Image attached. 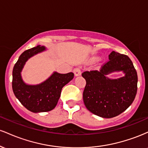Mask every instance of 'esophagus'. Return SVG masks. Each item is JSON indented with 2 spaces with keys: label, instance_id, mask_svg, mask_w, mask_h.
Returning a JSON list of instances; mask_svg holds the SVG:
<instances>
[{
  "label": "esophagus",
  "instance_id": "34e87169",
  "mask_svg": "<svg viewBox=\"0 0 148 148\" xmlns=\"http://www.w3.org/2000/svg\"><path fill=\"white\" fill-rule=\"evenodd\" d=\"M73 72H74V75H75L76 76H80L81 74V69H80L79 67H76V68H74V70H73Z\"/></svg>",
  "mask_w": 148,
  "mask_h": 148
}]
</instances>
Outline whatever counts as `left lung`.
Wrapping results in <instances>:
<instances>
[{
    "label": "left lung",
    "mask_w": 148,
    "mask_h": 148,
    "mask_svg": "<svg viewBox=\"0 0 148 148\" xmlns=\"http://www.w3.org/2000/svg\"><path fill=\"white\" fill-rule=\"evenodd\" d=\"M108 59L99 71L82 73L86 81L83 92L85 106L93 114L105 118L120 115L132 104L138 83L136 70L127 56L112 51ZM115 71H123L125 76L118 79L106 77V75Z\"/></svg>",
    "instance_id": "8db88e82"
}]
</instances>
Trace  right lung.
<instances>
[{
  "label": "right lung",
  "mask_w": 148,
  "mask_h": 148,
  "mask_svg": "<svg viewBox=\"0 0 148 148\" xmlns=\"http://www.w3.org/2000/svg\"><path fill=\"white\" fill-rule=\"evenodd\" d=\"M45 50V47L39 45L25 51L18 58L12 71V90L14 95L25 108L33 113L53 109L60 97L62 88L74 78L72 72H54L47 81L40 85L28 86L24 84L21 72L25 62L29 58Z\"/></svg>",
  "instance_id": "obj_1"
}]
</instances>
